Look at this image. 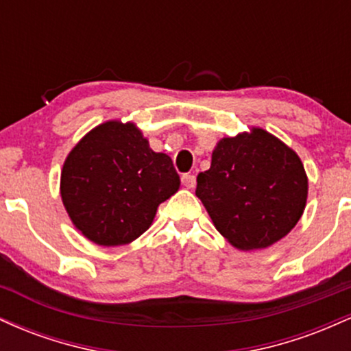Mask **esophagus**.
Listing matches in <instances>:
<instances>
[{
  "mask_svg": "<svg viewBox=\"0 0 351 351\" xmlns=\"http://www.w3.org/2000/svg\"><path fill=\"white\" fill-rule=\"evenodd\" d=\"M181 183H183L184 186H186L188 189H193V188L196 186V178H195V175H189V173H186V175L181 176Z\"/></svg>",
  "mask_w": 351,
  "mask_h": 351,
  "instance_id": "1",
  "label": "esophagus"
}]
</instances>
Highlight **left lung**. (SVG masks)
<instances>
[{
  "label": "left lung",
  "instance_id": "1",
  "mask_svg": "<svg viewBox=\"0 0 351 351\" xmlns=\"http://www.w3.org/2000/svg\"><path fill=\"white\" fill-rule=\"evenodd\" d=\"M196 181L215 228L239 251L271 247L295 228L307 204L299 155L259 127L221 138Z\"/></svg>",
  "mask_w": 351,
  "mask_h": 351
}]
</instances>
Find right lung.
Listing matches in <instances>:
<instances>
[{
    "label": "right lung",
    "instance_id": "right-lung-1",
    "mask_svg": "<svg viewBox=\"0 0 351 351\" xmlns=\"http://www.w3.org/2000/svg\"><path fill=\"white\" fill-rule=\"evenodd\" d=\"M178 189L171 158L153 152L134 122L108 120L92 128L60 171V198L72 224L104 247L142 236Z\"/></svg>",
    "mask_w": 351,
    "mask_h": 351
}]
</instances>
